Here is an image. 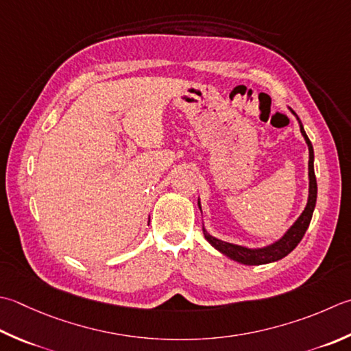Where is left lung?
Wrapping results in <instances>:
<instances>
[{"instance_id": "8db88e82", "label": "left lung", "mask_w": 351, "mask_h": 351, "mask_svg": "<svg viewBox=\"0 0 351 351\" xmlns=\"http://www.w3.org/2000/svg\"><path fill=\"white\" fill-rule=\"evenodd\" d=\"M289 111L297 117L298 125H300V132L304 136L306 144L308 147V197H307L306 208L283 236L277 239L276 242L262 246V248H246V246H242V245L225 242V240L211 236L210 232L205 230V226L202 223V231H204L205 239H207V242L213 246V248H216L219 252H222L223 256L234 260L237 263L248 265V266H258V265L278 262V260L286 257L287 254H291L295 248H297V245L301 242V239H303V236L306 234L308 223L312 221V215H313L315 205H317V195H318L317 178H315V170H313V160H315L313 146L311 140H308V136L303 128V123H301V120L298 119V115L295 114L291 108ZM197 207L202 213L201 199H197Z\"/></svg>"}]
</instances>
